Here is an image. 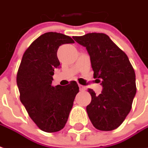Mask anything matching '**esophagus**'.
Segmentation results:
<instances>
[{
  "label": "esophagus",
  "instance_id": "1",
  "mask_svg": "<svg viewBox=\"0 0 148 148\" xmlns=\"http://www.w3.org/2000/svg\"><path fill=\"white\" fill-rule=\"evenodd\" d=\"M78 86H79V89H80V90L81 91H83L86 90V87H85L84 86H82V85H78Z\"/></svg>",
  "mask_w": 148,
  "mask_h": 148
}]
</instances>
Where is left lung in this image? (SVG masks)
Here are the masks:
<instances>
[{
    "mask_svg": "<svg viewBox=\"0 0 148 148\" xmlns=\"http://www.w3.org/2000/svg\"><path fill=\"white\" fill-rule=\"evenodd\" d=\"M73 38L86 48L94 77L102 80L103 91L99 95L88 89L91 95L86 106L89 119L98 130H114L132 109L136 94L135 71L127 54L105 34L91 33Z\"/></svg>",
    "mask_w": 148,
    "mask_h": 148,
    "instance_id": "1",
    "label": "left lung"
}]
</instances>
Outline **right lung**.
<instances>
[{"label": "right lung", "mask_w": 148, "mask_h": 148, "mask_svg": "<svg viewBox=\"0 0 148 148\" xmlns=\"http://www.w3.org/2000/svg\"><path fill=\"white\" fill-rule=\"evenodd\" d=\"M66 35L49 32L41 35L24 53L16 74L20 100L42 131L57 132L65 127L79 87L75 81L53 86L54 69L60 62V45L74 43Z\"/></svg>", "instance_id": "obj_1"}]
</instances>
